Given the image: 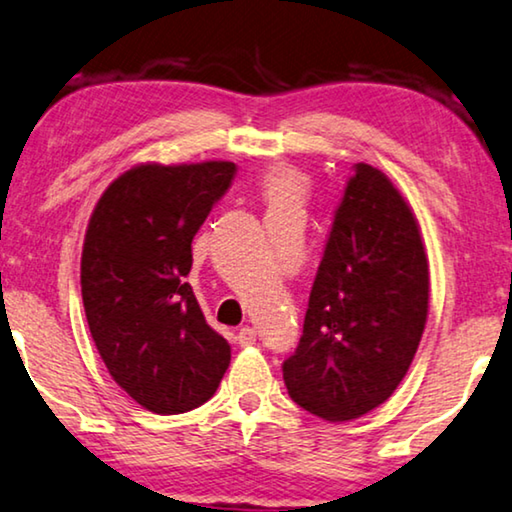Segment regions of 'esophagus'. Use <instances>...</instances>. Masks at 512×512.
Wrapping results in <instances>:
<instances>
[{
  "label": "esophagus",
  "mask_w": 512,
  "mask_h": 512,
  "mask_svg": "<svg viewBox=\"0 0 512 512\" xmlns=\"http://www.w3.org/2000/svg\"><path fill=\"white\" fill-rule=\"evenodd\" d=\"M238 344L240 346H254L256 344V330L244 325V328L238 332Z\"/></svg>",
  "instance_id": "obj_1"
}]
</instances>
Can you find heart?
I'll use <instances>...</instances> for the list:
<instances>
[{
	"label": "heart",
	"mask_w": 512,
	"mask_h": 512,
	"mask_svg": "<svg viewBox=\"0 0 512 512\" xmlns=\"http://www.w3.org/2000/svg\"><path fill=\"white\" fill-rule=\"evenodd\" d=\"M263 194L270 207H298L309 196V177L302 170L277 164L263 177Z\"/></svg>",
	"instance_id": "b5f03b06"
}]
</instances>
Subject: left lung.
<instances>
[{
  "mask_svg": "<svg viewBox=\"0 0 512 512\" xmlns=\"http://www.w3.org/2000/svg\"><path fill=\"white\" fill-rule=\"evenodd\" d=\"M429 311V261L411 205L383 170L358 164L311 286L288 395L328 422L381 406L409 372Z\"/></svg>",
  "mask_w": 512,
  "mask_h": 512,
  "instance_id": "1",
  "label": "left lung"
}]
</instances>
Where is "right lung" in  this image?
<instances>
[{
	"label": "right lung",
	"instance_id": "1",
	"mask_svg": "<svg viewBox=\"0 0 512 512\" xmlns=\"http://www.w3.org/2000/svg\"><path fill=\"white\" fill-rule=\"evenodd\" d=\"M233 175V161L138 164L108 184L87 224L80 288L96 351L159 416L205 404L231 362L184 277L191 240Z\"/></svg>",
	"mask_w": 512,
	"mask_h": 512
}]
</instances>
